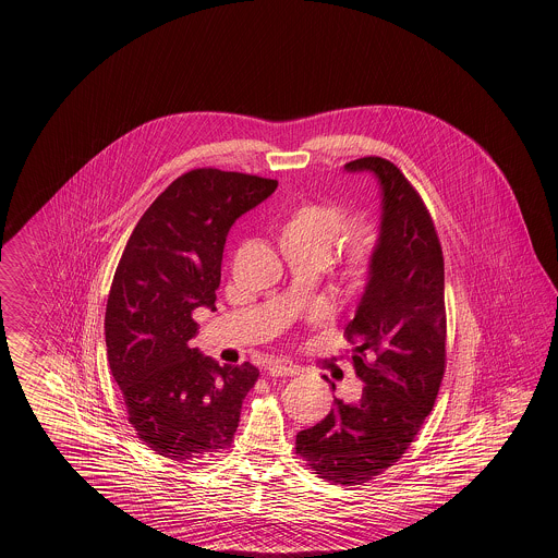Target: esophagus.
Returning a JSON list of instances; mask_svg holds the SVG:
<instances>
[{
	"label": "esophagus",
	"mask_w": 558,
	"mask_h": 558,
	"mask_svg": "<svg viewBox=\"0 0 558 558\" xmlns=\"http://www.w3.org/2000/svg\"><path fill=\"white\" fill-rule=\"evenodd\" d=\"M270 376H296L301 368L296 364H290L287 360H276L266 368Z\"/></svg>",
	"instance_id": "1"
}]
</instances>
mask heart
<instances>
[{
  "instance_id": "obj_1",
  "label": "heart",
  "mask_w": 558,
  "mask_h": 558,
  "mask_svg": "<svg viewBox=\"0 0 558 558\" xmlns=\"http://www.w3.org/2000/svg\"><path fill=\"white\" fill-rule=\"evenodd\" d=\"M350 217L336 204L304 203L288 215L280 227L284 250H301L306 254L331 255L339 239L348 231ZM376 239L371 229L355 231L343 255V276L352 287L364 284L371 271Z\"/></svg>"
}]
</instances>
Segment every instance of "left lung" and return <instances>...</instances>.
<instances>
[{
	"label": "left lung",
	"mask_w": 558,
	"mask_h": 558,
	"mask_svg": "<svg viewBox=\"0 0 558 558\" xmlns=\"http://www.w3.org/2000/svg\"><path fill=\"white\" fill-rule=\"evenodd\" d=\"M343 171L371 173L380 192L368 282L345 327L362 390L333 395L325 420L296 434V454L322 478L362 485L405 454L436 403L446 362L444 257L420 194L390 161L362 157Z\"/></svg>",
	"instance_id": "left-lung-1"
}]
</instances>
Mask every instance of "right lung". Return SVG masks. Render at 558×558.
<instances>
[{
    "label": "right lung",
    "mask_w": 558,
    "mask_h": 558,
    "mask_svg": "<svg viewBox=\"0 0 558 558\" xmlns=\"http://www.w3.org/2000/svg\"><path fill=\"white\" fill-rule=\"evenodd\" d=\"M278 187L236 171L194 169L136 222L106 304V350L129 422L155 454L198 460L231 446L257 368L198 348L196 308L215 311L225 241Z\"/></svg>",
    "instance_id": "right-lung-1"
}]
</instances>
